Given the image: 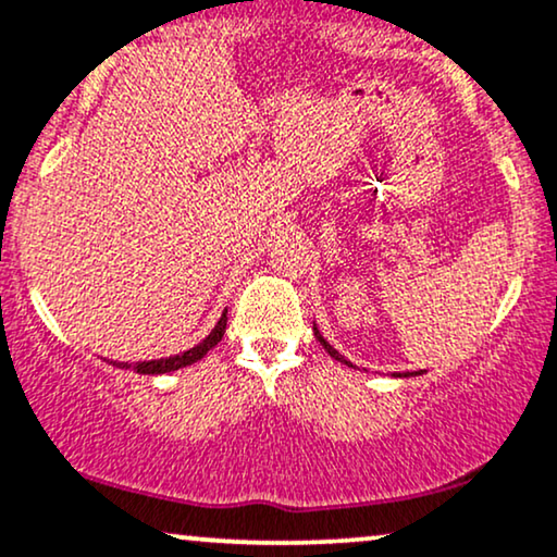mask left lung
Masks as SVG:
<instances>
[{
	"label": "left lung",
	"instance_id": "8db88e82",
	"mask_svg": "<svg viewBox=\"0 0 557 557\" xmlns=\"http://www.w3.org/2000/svg\"><path fill=\"white\" fill-rule=\"evenodd\" d=\"M313 334H315V339H319V342H321V347H323V349H326V351H329V355H331V357H334V360H339V362H344V364H349V368H351V362H349V360H344V357L339 355V351H336L334 347H331V344H329L326 339H323V336H321V331H319V329H315V326H313ZM408 375H421V372H404V375H400V372H398V375H396V377H408Z\"/></svg>",
	"mask_w": 557,
	"mask_h": 557
}]
</instances>
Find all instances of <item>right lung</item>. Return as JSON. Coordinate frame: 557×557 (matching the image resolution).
<instances>
[{
    "mask_svg": "<svg viewBox=\"0 0 557 557\" xmlns=\"http://www.w3.org/2000/svg\"><path fill=\"white\" fill-rule=\"evenodd\" d=\"M226 313L221 315V321L215 323V329L210 331V334L202 339L200 344H195L193 349L182 351V355H174V357H166V360H151V362H136L133 364V370L140 372V375H161V372H172V370H180V368H187V364H193L197 360H202V357L208 355L210 349L215 347L218 342L223 339V334H226ZM117 364V368H125L128 370L131 364L128 362H112Z\"/></svg>",
    "mask_w": 557,
    "mask_h": 557,
    "instance_id": "obj_1",
    "label": "right lung"
}]
</instances>
